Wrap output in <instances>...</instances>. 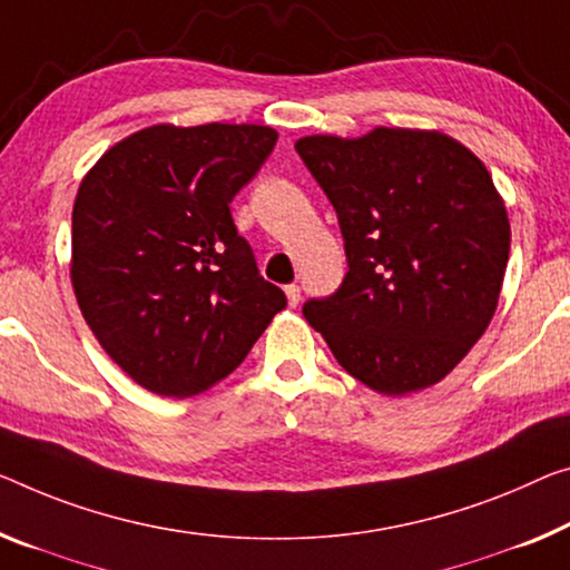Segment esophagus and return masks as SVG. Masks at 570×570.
Segmentation results:
<instances>
[{"label": "esophagus", "mask_w": 570, "mask_h": 570, "mask_svg": "<svg viewBox=\"0 0 570 570\" xmlns=\"http://www.w3.org/2000/svg\"><path fill=\"white\" fill-rule=\"evenodd\" d=\"M285 295H287V303H291V305H293V308H295V305H297V303H301V287H297L295 283H293V285H287V287H285Z\"/></svg>", "instance_id": "34e87169"}]
</instances>
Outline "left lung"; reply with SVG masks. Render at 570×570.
<instances>
[{
    "label": "left lung",
    "instance_id": "left-lung-1",
    "mask_svg": "<svg viewBox=\"0 0 570 570\" xmlns=\"http://www.w3.org/2000/svg\"><path fill=\"white\" fill-rule=\"evenodd\" d=\"M295 150L336 208L348 259L338 291L303 315L380 395L441 382L492 323L510 259L487 165L438 129L308 135Z\"/></svg>",
    "mask_w": 570,
    "mask_h": 570
}]
</instances>
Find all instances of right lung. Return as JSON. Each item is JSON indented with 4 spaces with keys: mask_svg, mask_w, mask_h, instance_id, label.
<instances>
[{
    "mask_svg": "<svg viewBox=\"0 0 570 570\" xmlns=\"http://www.w3.org/2000/svg\"><path fill=\"white\" fill-rule=\"evenodd\" d=\"M275 142L265 125H153L83 175L73 293L104 352L139 387L178 400L214 387L285 308L229 212Z\"/></svg>",
    "mask_w": 570,
    "mask_h": 570,
    "instance_id": "1",
    "label": "right lung"
}]
</instances>
